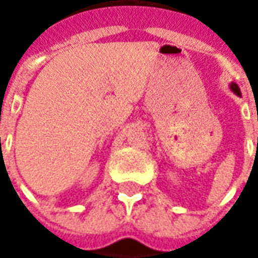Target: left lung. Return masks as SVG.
I'll return each mask as SVG.
<instances>
[{"label": "left lung", "mask_w": 258, "mask_h": 258, "mask_svg": "<svg viewBox=\"0 0 258 258\" xmlns=\"http://www.w3.org/2000/svg\"><path fill=\"white\" fill-rule=\"evenodd\" d=\"M230 89H231V90H233L234 93L237 94V96H241V92H240V87L235 85V83H231V85H230Z\"/></svg>", "instance_id": "8db88e82"}]
</instances>
